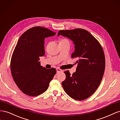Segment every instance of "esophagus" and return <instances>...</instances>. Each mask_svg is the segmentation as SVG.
<instances>
[{
  "instance_id": "esophagus-1",
  "label": "esophagus",
  "mask_w": 120,
  "mask_h": 120,
  "mask_svg": "<svg viewBox=\"0 0 120 120\" xmlns=\"http://www.w3.org/2000/svg\"><path fill=\"white\" fill-rule=\"evenodd\" d=\"M56 71H57V73H59V72H62V70L59 69V68H56Z\"/></svg>"
}]
</instances>
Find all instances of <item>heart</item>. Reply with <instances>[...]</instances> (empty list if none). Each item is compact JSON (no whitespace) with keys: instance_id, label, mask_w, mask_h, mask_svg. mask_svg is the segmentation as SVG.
<instances>
[{"instance_id":"b5f03b06","label":"heart","mask_w":120,"mask_h":120,"mask_svg":"<svg viewBox=\"0 0 120 120\" xmlns=\"http://www.w3.org/2000/svg\"><path fill=\"white\" fill-rule=\"evenodd\" d=\"M64 40H66V39H64V40H61V41H64Z\"/></svg>"}]
</instances>
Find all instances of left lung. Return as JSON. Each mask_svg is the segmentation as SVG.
I'll return each mask as SVG.
<instances>
[{"mask_svg":"<svg viewBox=\"0 0 120 120\" xmlns=\"http://www.w3.org/2000/svg\"><path fill=\"white\" fill-rule=\"evenodd\" d=\"M60 35L70 39L74 45L72 58H76V71L71 75L65 71L66 79L62 85L66 93L75 100L82 101L93 94L100 85L105 69L103 49L98 41L86 30H61Z\"/></svg>","mask_w":120,"mask_h":120,"instance_id":"8db88e82","label":"left lung"}]
</instances>
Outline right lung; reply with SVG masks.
Masks as SVG:
<instances>
[{
	"instance_id": "obj_1",
	"label": "right lung",
	"mask_w": 120,
	"mask_h": 120,
	"mask_svg": "<svg viewBox=\"0 0 120 120\" xmlns=\"http://www.w3.org/2000/svg\"><path fill=\"white\" fill-rule=\"evenodd\" d=\"M56 33L45 28L33 27L19 38L11 57V69L17 86L24 94L37 96L47 90L56 70L41 65L40 57L45 55V38Z\"/></svg>"
}]
</instances>
